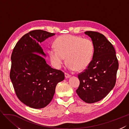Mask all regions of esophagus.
<instances>
[{
	"instance_id": "esophagus-1",
	"label": "esophagus",
	"mask_w": 129,
	"mask_h": 129,
	"mask_svg": "<svg viewBox=\"0 0 129 129\" xmlns=\"http://www.w3.org/2000/svg\"><path fill=\"white\" fill-rule=\"evenodd\" d=\"M65 77L66 78H69L71 77V75H69V73H65Z\"/></svg>"
}]
</instances>
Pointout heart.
Masks as SVG:
<instances>
[{
    "label": "heart",
    "instance_id": "obj_1",
    "mask_svg": "<svg viewBox=\"0 0 129 129\" xmlns=\"http://www.w3.org/2000/svg\"><path fill=\"white\" fill-rule=\"evenodd\" d=\"M55 49L49 50L51 63L56 69L61 68L65 61L71 70H83L88 67L92 59L94 47L88 39L67 35L60 36L54 42Z\"/></svg>",
    "mask_w": 129,
    "mask_h": 129
}]
</instances>
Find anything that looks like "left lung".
Instances as JSON below:
<instances>
[{
    "instance_id": "8db88e82",
    "label": "left lung",
    "mask_w": 129,
    "mask_h": 129,
    "mask_svg": "<svg viewBox=\"0 0 129 129\" xmlns=\"http://www.w3.org/2000/svg\"><path fill=\"white\" fill-rule=\"evenodd\" d=\"M94 47L92 60L78 77L80 84L76 92L87 103L105 97L115 85L118 61L115 48L105 37L94 31H86Z\"/></svg>"
}]
</instances>
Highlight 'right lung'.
Returning a JSON list of instances; mask_svg holds the SVG:
<instances>
[{"mask_svg": "<svg viewBox=\"0 0 129 129\" xmlns=\"http://www.w3.org/2000/svg\"><path fill=\"white\" fill-rule=\"evenodd\" d=\"M54 35L42 30L29 32L17 42L11 55L10 77L14 91L19 100L32 108L48 105L57 84L65 78L64 72L51 68L41 56L46 54L39 44Z\"/></svg>", "mask_w": 129, "mask_h": 129, "instance_id": "1", "label": "right lung"}]
</instances>
